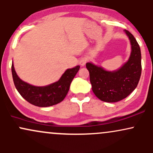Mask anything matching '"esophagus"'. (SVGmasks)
I'll return each mask as SVG.
<instances>
[{"mask_svg":"<svg viewBox=\"0 0 153 153\" xmlns=\"http://www.w3.org/2000/svg\"><path fill=\"white\" fill-rule=\"evenodd\" d=\"M80 65L81 66H84L85 65V63L88 62V57H81L80 59Z\"/></svg>","mask_w":153,"mask_h":153,"instance_id":"esophagus-1","label":"esophagus"}]
</instances>
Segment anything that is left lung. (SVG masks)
I'll list each match as a JSON object with an SVG mask.
<instances>
[{
  "instance_id": "8db88e82",
  "label": "left lung",
  "mask_w": 153,
  "mask_h": 153,
  "mask_svg": "<svg viewBox=\"0 0 153 153\" xmlns=\"http://www.w3.org/2000/svg\"><path fill=\"white\" fill-rule=\"evenodd\" d=\"M124 32L130 40V57L116 71H106L91 62L86 63L90 74L92 91L96 97L105 102H117L125 99L137 86L142 73L141 51L137 42L129 31Z\"/></svg>"
}]
</instances>
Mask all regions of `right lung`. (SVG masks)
<instances>
[{
	"label": "right lung",
	"mask_w": 153,
	"mask_h": 153,
	"mask_svg": "<svg viewBox=\"0 0 153 153\" xmlns=\"http://www.w3.org/2000/svg\"><path fill=\"white\" fill-rule=\"evenodd\" d=\"M80 66L68 69L58 81L46 86H34L23 81L16 73L12 63L11 71L16 88L29 103L39 107H47L62 101L69 91L70 85L77 74Z\"/></svg>",
	"instance_id": "obj_1"
}]
</instances>
